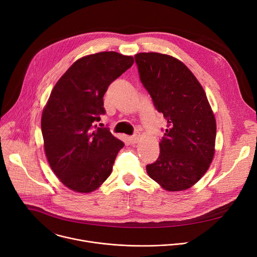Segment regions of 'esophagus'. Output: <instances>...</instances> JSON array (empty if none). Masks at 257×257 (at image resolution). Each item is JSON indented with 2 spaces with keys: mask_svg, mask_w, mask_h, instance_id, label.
<instances>
[{
  "mask_svg": "<svg viewBox=\"0 0 257 257\" xmlns=\"http://www.w3.org/2000/svg\"><path fill=\"white\" fill-rule=\"evenodd\" d=\"M130 141L132 144H136L140 141V134L139 132H135L132 136H130Z\"/></svg>",
  "mask_w": 257,
  "mask_h": 257,
  "instance_id": "1",
  "label": "esophagus"
}]
</instances>
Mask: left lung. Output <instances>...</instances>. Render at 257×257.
I'll return each instance as SVG.
<instances>
[{"label":"left lung","mask_w":257,"mask_h":257,"mask_svg":"<svg viewBox=\"0 0 257 257\" xmlns=\"http://www.w3.org/2000/svg\"><path fill=\"white\" fill-rule=\"evenodd\" d=\"M134 58L143 85L167 121L159 157L147 165V173L167 191L186 190L213 160L215 115L201 84L184 63L158 53Z\"/></svg>","instance_id":"8db88e82"}]
</instances>
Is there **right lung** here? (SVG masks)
I'll list each match as a JSON object with an SVG mask.
<instances>
[{
	"mask_svg": "<svg viewBox=\"0 0 257 257\" xmlns=\"http://www.w3.org/2000/svg\"><path fill=\"white\" fill-rule=\"evenodd\" d=\"M133 62L115 51L85 56L71 65L50 93L41 117L45 155L59 180L75 192L96 190L110 176L124 147L96 122L105 114L108 85Z\"/></svg>",
	"mask_w": 257,
	"mask_h": 257,
	"instance_id": "add662e5",
	"label": "right lung"
}]
</instances>
